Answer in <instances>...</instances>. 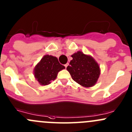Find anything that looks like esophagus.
I'll list each match as a JSON object with an SVG mask.
<instances>
[{
  "label": "esophagus",
  "instance_id": "obj_1",
  "mask_svg": "<svg viewBox=\"0 0 132 132\" xmlns=\"http://www.w3.org/2000/svg\"><path fill=\"white\" fill-rule=\"evenodd\" d=\"M68 66V63L64 65V66H65V68H67V66Z\"/></svg>",
  "mask_w": 132,
  "mask_h": 132
}]
</instances>
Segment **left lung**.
Returning a JSON list of instances; mask_svg holds the SVG:
<instances>
[{"mask_svg": "<svg viewBox=\"0 0 132 132\" xmlns=\"http://www.w3.org/2000/svg\"><path fill=\"white\" fill-rule=\"evenodd\" d=\"M71 57L73 59L66 69L73 80L85 87L94 86L100 75V69L96 61L80 51L75 53Z\"/></svg>", "mask_w": 132, "mask_h": 132, "instance_id": "8db88e82", "label": "left lung"}]
</instances>
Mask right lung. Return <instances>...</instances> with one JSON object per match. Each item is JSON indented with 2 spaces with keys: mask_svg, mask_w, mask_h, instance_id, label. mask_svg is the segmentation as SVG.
Instances as JSON below:
<instances>
[{
  "mask_svg": "<svg viewBox=\"0 0 132 132\" xmlns=\"http://www.w3.org/2000/svg\"><path fill=\"white\" fill-rule=\"evenodd\" d=\"M64 68L56 57L45 55L34 68V77L41 85L46 86L54 80L59 71Z\"/></svg>",
  "mask_w": 132,
  "mask_h": 132,
  "instance_id": "add662e5",
  "label": "right lung"
}]
</instances>
